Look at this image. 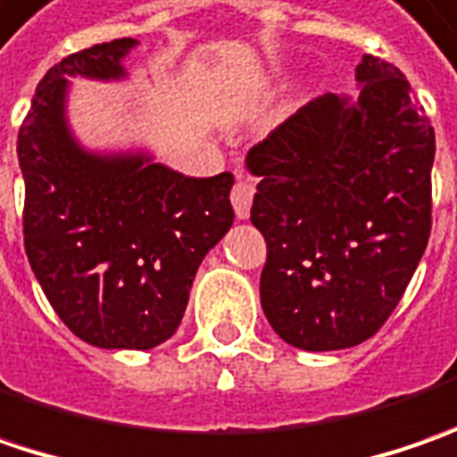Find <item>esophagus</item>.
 I'll return each instance as SVG.
<instances>
[{"mask_svg": "<svg viewBox=\"0 0 457 457\" xmlns=\"http://www.w3.org/2000/svg\"><path fill=\"white\" fill-rule=\"evenodd\" d=\"M253 184L245 181L243 176L237 179V184L232 187V194H229V199H232V209H235V214L240 217V220H245L250 214V204H253Z\"/></svg>", "mask_w": 457, "mask_h": 457, "instance_id": "34e87169", "label": "esophagus"}]
</instances>
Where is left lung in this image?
<instances>
[{
    "label": "left lung",
    "instance_id": "8db88e82",
    "mask_svg": "<svg viewBox=\"0 0 457 457\" xmlns=\"http://www.w3.org/2000/svg\"><path fill=\"white\" fill-rule=\"evenodd\" d=\"M355 99H312L245 158L261 184V304L273 332L322 353L361 345L399 304L432 228L435 129L404 73L376 55Z\"/></svg>",
    "mask_w": 457,
    "mask_h": 457
}]
</instances>
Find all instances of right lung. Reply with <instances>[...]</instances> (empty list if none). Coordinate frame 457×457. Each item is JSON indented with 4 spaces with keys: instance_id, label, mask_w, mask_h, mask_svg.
Here are the masks:
<instances>
[{
    "instance_id": "obj_1",
    "label": "right lung",
    "mask_w": 457,
    "mask_h": 457,
    "mask_svg": "<svg viewBox=\"0 0 457 457\" xmlns=\"http://www.w3.org/2000/svg\"><path fill=\"white\" fill-rule=\"evenodd\" d=\"M132 37L55 63L17 135L25 253L63 325L107 350H150L181 325L196 268L232 228V173L191 179L150 153H94L71 132L69 76L120 81Z\"/></svg>"
}]
</instances>
